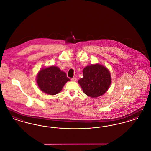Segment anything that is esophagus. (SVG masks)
<instances>
[{
    "label": "esophagus",
    "mask_w": 151,
    "mask_h": 151,
    "mask_svg": "<svg viewBox=\"0 0 151 151\" xmlns=\"http://www.w3.org/2000/svg\"><path fill=\"white\" fill-rule=\"evenodd\" d=\"M71 80H72V81H77V79L76 78H73L71 79Z\"/></svg>",
    "instance_id": "34e87169"
}]
</instances>
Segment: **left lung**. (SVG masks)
<instances>
[{
	"instance_id": "1",
	"label": "left lung",
	"mask_w": 151,
	"mask_h": 151,
	"mask_svg": "<svg viewBox=\"0 0 151 151\" xmlns=\"http://www.w3.org/2000/svg\"><path fill=\"white\" fill-rule=\"evenodd\" d=\"M83 77L78 81L84 93L96 98L105 93L111 83V75L108 68L99 64L86 67Z\"/></svg>"
}]
</instances>
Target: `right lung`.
<instances>
[{"label":"right lung","mask_w":151,"mask_h":151,"mask_svg":"<svg viewBox=\"0 0 151 151\" xmlns=\"http://www.w3.org/2000/svg\"><path fill=\"white\" fill-rule=\"evenodd\" d=\"M68 81L70 80L67 77L66 73L54 65L42 68L38 73L36 79L39 88L49 95L59 93Z\"/></svg>","instance_id":"1"}]
</instances>
